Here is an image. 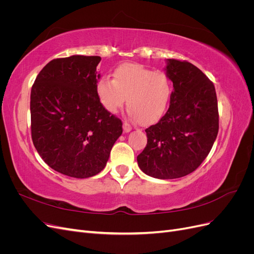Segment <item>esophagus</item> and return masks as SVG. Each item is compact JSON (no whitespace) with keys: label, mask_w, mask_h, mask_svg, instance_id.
Instances as JSON below:
<instances>
[{"label":"esophagus","mask_w":254,"mask_h":254,"mask_svg":"<svg viewBox=\"0 0 254 254\" xmlns=\"http://www.w3.org/2000/svg\"><path fill=\"white\" fill-rule=\"evenodd\" d=\"M131 126H130L129 124H128V123H124V124H123V130H124V132H130V131H131Z\"/></svg>","instance_id":"esophagus-1"}]
</instances>
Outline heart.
<instances>
[{"mask_svg":"<svg viewBox=\"0 0 254 254\" xmlns=\"http://www.w3.org/2000/svg\"><path fill=\"white\" fill-rule=\"evenodd\" d=\"M95 93L104 109L115 113L127 97L128 113L143 125L157 123L170 105L173 86L168 76L139 64H123L113 71V80L102 77Z\"/></svg>","mask_w":254,"mask_h":254,"instance_id":"obj_1","label":"heart"}]
</instances>
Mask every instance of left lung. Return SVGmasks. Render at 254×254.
<instances>
[{
	"label": "left lung",
	"mask_w": 254,
	"mask_h": 254,
	"mask_svg": "<svg viewBox=\"0 0 254 254\" xmlns=\"http://www.w3.org/2000/svg\"><path fill=\"white\" fill-rule=\"evenodd\" d=\"M166 63V75L174 86L170 108L145 130L147 145L136 158L142 172L157 179L193 173L209 155L219 128L213 82L188 61Z\"/></svg>",
	"instance_id": "1"
}]
</instances>
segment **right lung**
Wrapping results in <instances>:
<instances>
[{"instance_id": "right-lung-1", "label": "right lung", "mask_w": 254, "mask_h": 254, "mask_svg": "<svg viewBox=\"0 0 254 254\" xmlns=\"http://www.w3.org/2000/svg\"><path fill=\"white\" fill-rule=\"evenodd\" d=\"M99 56L73 55L45 65L30 92L32 139L54 171L74 178L102 172L123 132L95 93Z\"/></svg>"}]
</instances>
